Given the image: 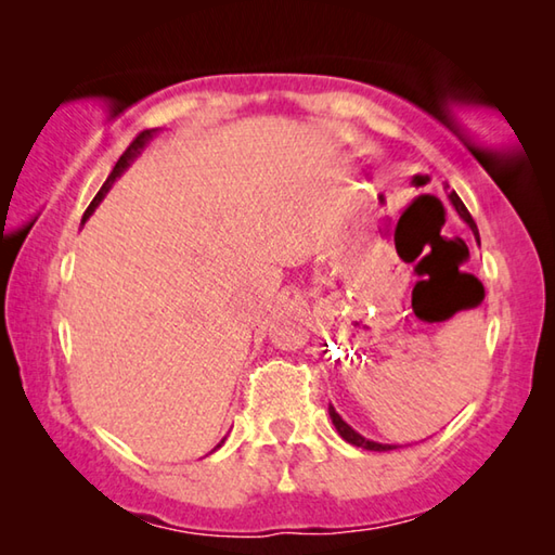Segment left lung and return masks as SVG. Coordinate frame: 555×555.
Here are the masks:
<instances>
[{
  "instance_id": "left-lung-1",
  "label": "left lung",
  "mask_w": 555,
  "mask_h": 555,
  "mask_svg": "<svg viewBox=\"0 0 555 555\" xmlns=\"http://www.w3.org/2000/svg\"><path fill=\"white\" fill-rule=\"evenodd\" d=\"M448 201L453 203V208L457 210L460 218H463V220L467 222V228L473 230L475 240L480 242V232H477V224H475V220H473V215L467 212V208H465V205H463V201L457 198V193H455V191L448 195ZM327 413H331V418H333V426H335L337 434H340V438H343V440H347V443H350V446L364 448V450H377V453H384V450H397V448H399V446H389V443H377V440H370V438H364V436L357 434V430H354L352 426H347V424H345L343 416H340V413L335 411L333 403H331V406H327Z\"/></svg>"
}]
</instances>
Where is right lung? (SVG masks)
Segmentation results:
<instances>
[{
	"mask_svg": "<svg viewBox=\"0 0 555 555\" xmlns=\"http://www.w3.org/2000/svg\"><path fill=\"white\" fill-rule=\"evenodd\" d=\"M156 131H158V129H144V131H142V134H139V137L134 139V142H131V144L127 146V152L119 156V162L115 164V168H112V173L107 176V181H105V183H102V188H100V193H98V195H95V198H92V203L88 205V210H86V215H82V224H86V222H88V218H90V215H92V212H95V208H98V205L102 203V198H105V195L109 193V188H112V185H115V181H117V178H119L121 173H125V171H127V168L131 166V162H134V158H137L139 154H142V152H144V146H146L149 142H152V139L156 137ZM222 443H224V438L220 440V443H218V448H220ZM218 448H215V450H218Z\"/></svg>",
	"mask_w": 555,
	"mask_h": 555,
	"instance_id": "obj_1",
	"label": "right lung"
}]
</instances>
